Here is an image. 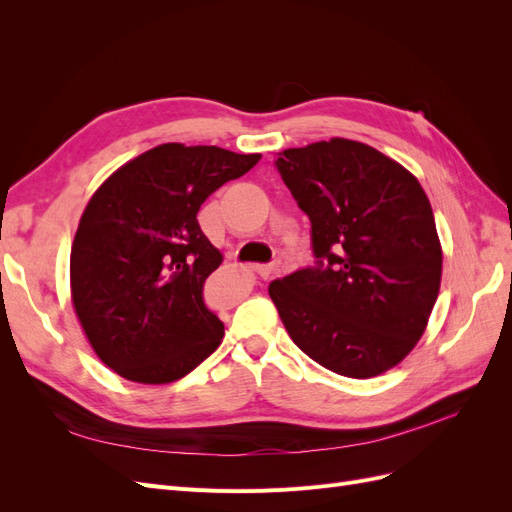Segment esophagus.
I'll return each mask as SVG.
<instances>
[{
	"instance_id": "esophagus-1",
	"label": "esophagus",
	"mask_w": 512,
	"mask_h": 512,
	"mask_svg": "<svg viewBox=\"0 0 512 512\" xmlns=\"http://www.w3.org/2000/svg\"><path fill=\"white\" fill-rule=\"evenodd\" d=\"M252 271H254L258 277H262V280H269V277H273V275H275V271H277V269L267 267V265H254V267H252Z\"/></svg>"
}]
</instances>
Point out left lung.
Masks as SVG:
<instances>
[{
	"label": "left lung",
	"mask_w": 512,
	"mask_h": 512,
	"mask_svg": "<svg viewBox=\"0 0 512 512\" xmlns=\"http://www.w3.org/2000/svg\"><path fill=\"white\" fill-rule=\"evenodd\" d=\"M275 164L312 222L318 258L269 284L288 335L339 376L384 374L423 337L440 292L425 190L393 158L339 136L284 149Z\"/></svg>",
	"instance_id": "8db88e82"
}]
</instances>
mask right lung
Returning a JSON list of instances; mask_svg holds the SVG:
<instances>
[{
	"label": "right lung",
	"instance_id": "1",
	"mask_svg": "<svg viewBox=\"0 0 512 512\" xmlns=\"http://www.w3.org/2000/svg\"><path fill=\"white\" fill-rule=\"evenodd\" d=\"M260 153L164 143L119 166L89 198L70 252L76 318L98 359L121 378L168 384L222 344L203 301L222 252L198 209Z\"/></svg>",
	"mask_w": 512,
	"mask_h": 512
}]
</instances>
